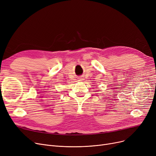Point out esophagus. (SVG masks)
I'll return each mask as SVG.
<instances>
[{"instance_id": "obj_1", "label": "esophagus", "mask_w": 156, "mask_h": 156, "mask_svg": "<svg viewBox=\"0 0 156 156\" xmlns=\"http://www.w3.org/2000/svg\"><path fill=\"white\" fill-rule=\"evenodd\" d=\"M83 80H84V78H83V77H82V76H80V77L78 78V81H83Z\"/></svg>"}]
</instances>
